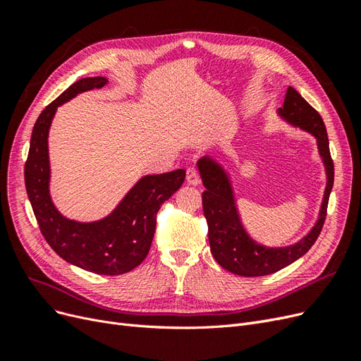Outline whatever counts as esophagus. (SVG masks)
I'll return each mask as SVG.
<instances>
[{"label":"esophagus","instance_id":"obj_1","mask_svg":"<svg viewBox=\"0 0 361 361\" xmlns=\"http://www.w3.org/2000/svg\"><path fill=\"white\" fill-rule=\"evenodd\" d=\"M187 182L191 185H199L200 183V174L199 170L195 167H190L187 170Z\"/></svg>","mask_w":361,"mask_h":361}]
</instances>
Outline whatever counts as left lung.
I'll return each mask as SVG.
<instances>
[{
  "label": "left lung",
  "mask_w": 361,
  "mask_h": 361,
  "mask_svg": "<svg viewBox=\"0 0 361 361\" xmlns=\"http://www.w3.org/2000/svg\"><path fill=\"white\" fill-rule=\"evenodd\" d=\"M280 114L292 125L309 130L316 137L319 154L326 169V188L319 220L310 233L302 238L298 244L285 248H268L256 244L247 235L241 220H239L232 183L228 180L227 173L209 158H202L197 162L204 185L202 203L207 223L211 251L218 264L236 276H268L290 265L292 262L304 256L312 248L325 223L326 207H329V199L334 182V164L330 154L324 120L319 113L292 87H288L285 104H283V108H280Z\"/></svg>",
  "instance_id": "8db88e82"
}]
</instances>
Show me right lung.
I'll return each mask as SVG.
<instances>
[{"mask_svg":"<svg viewBox=\"0 0 361 361\" xmlns=\"http://www.w3.org/2000/svg\"><path fill=\"white\" fill-rule=\"evenodd\" d=\"M105 84L106 80L102 76L82 78L45 106L32 128L24 174L32 212L51 248L69 264L85 271L99 276H120L146 259L155 235L158 211L182 187L185 170L143 178L116 211L101 221L76 223L59 214L48 190L51 120L63 102L81 92L101 89Z\"/></svg>","mask_w":361,"mask_h":361,"instance_id":"right-lung-1","label":"right lung"}]
</instances>
